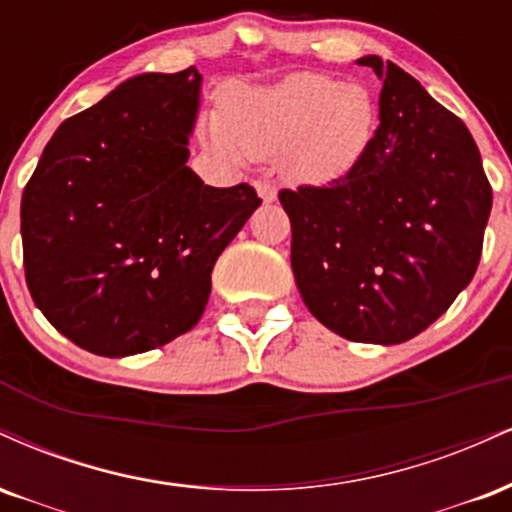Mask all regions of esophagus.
<instances>
[{
    "label": "esophagus",
    "mask_w": 512,
    "mask_h": 512,
    "mask_svg": "<svg viewBox=\"0 0 512 512\" xmlns=\"http://www.w3.org/2000/svg\"><path fill=\"white\" fill-rule=\"evenodd\" d=\"M254 189H256V194H258V198H261L263 203L278 201V189H275V186L270 184V182H256Z\"/></svg>",
    "instance_id": "obj_1"
}]
</instances>
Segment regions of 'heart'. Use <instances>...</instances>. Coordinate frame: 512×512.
<instances>
[{
  "mask_svg": "<svg viewBox=\"0 0 512 512\" xmlns=\"http://www.w3.org/2000/svg\"><path fill=\"white\" fill-rule=\"evenodd\" d=\"M378 102L362 83L326 74H292L273 86L237 90L210 141L230 160L278 155L297 184L321 186L347 177L374 143Z\"/></svg>",
  "mask_w": 512,
  "mask_h": 512,
  "instance_id": "1",
  "label": "heart"
}]
</instances>
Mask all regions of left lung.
Returning <instances> with one entry per match:
<instances>
[{"label": "left lung", "mask_w": 512, "mask_h": 512, "mask_svg": "<svg viewBox=\"0 0 512 512\" xmlns=\"http://www.w3.org/2000/svg\"><path fill=\"white\" fill-rule=\"evenodd\" d=\"M374 143L347 177L280 191L306 309L352 342L400 345L429 328L477 273L491 186L467 126L376 54Z\"/></svg>", "instance_id": "left-lung-1"}]
</instances>
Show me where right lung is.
Returning <instances> with one entry per match:
<instances>
[{"label":"right lung","instance_id":"right-lung-1","mask_svg":"<svg viewBox=\"0 0 512 512\" xmlns=\"http://www.w3.org/2000/svg\"><path fill=\"white\" fill-rule=\"evenodd\" d=\"M201 74L146 71L54 131L21 198L30 297L64 338L131 357L203 316L210 273L261 206L186 165Z\"/></svg>","mask_w":512,"mask_h":512}]
</instances>
